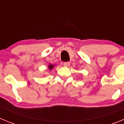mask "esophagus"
I'll return each mask as SVG.
<instances>
[{
    "label": "esophagus",
    "instance_id": "34e87169",
    "mask_svg": "<svg viewBox=\"0 0 124 124\" xmlns=\"http://www.w3.org/2000/svg\"><path fill=\"white\" fill-rule=\"evenodd\" d=\"M70 63L69 62H63V65L65 66V67H69V65H70Z\"/></svg>",
    "mask_w": 124,
    "mask_h": 124
}]
</instances>
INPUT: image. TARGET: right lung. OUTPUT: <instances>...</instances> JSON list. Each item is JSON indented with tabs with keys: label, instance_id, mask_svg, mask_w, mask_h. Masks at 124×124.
I'll use <instances>...</instances> for the list:
<instances>
[{
	"label": "right lung",
	"instance_id": "1",
	"mask_svg": "<svg viewBox=\"0 0 124 124\" xmlns=\"http://www.w3.org/2000/svg\"><path fill=\"white\" fill-rule=\"evenodd\" d=\"M53 67H54V65H49V70H51V69H53Z\"/></svg>",
	"mask_w": 124,
	"mask_h": 124
}]
</instances>
